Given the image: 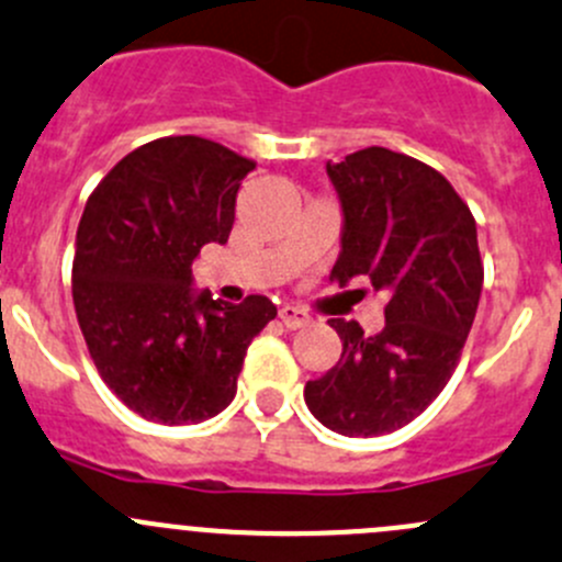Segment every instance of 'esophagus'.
Masks as SVG:
<instances>
[{
  "mask_svg": "<svg viewBox=\"0 0 562 562\" xmlns=\"http://www.w3.org/2000/svg\"><path fill=\"white\" fill-rule=\"evenodd\" d=\"M280 321L288 326V329H302V326H307L313 318H310V315L304 313L302 307H293V304H285V307L280 310Z\"/></svg>",
  "mask_w": 562,
  "mask_h": 562,
  "instance_id": "obj_1",
  "label": "esophagus"
}]
</instances>
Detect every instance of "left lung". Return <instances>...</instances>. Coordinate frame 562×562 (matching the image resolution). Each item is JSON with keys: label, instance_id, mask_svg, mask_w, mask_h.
<instances>
[{"label": "left lung", "instance_id": "left-lung-1", "mask_svg": "<svg viewBox=\"0 0 562 562\" xmlns=\"http://www.w3.org/2000/svg\"><path fill=\"white\" fill-rule=\"evenodd\" d=\"M326 172L346 220L329 280L368 277L390 302L373 337L329 321L340 362L307 381L304 401L342 437H381L426 412L459 364L483 288L475 216L442 172L395 150H357Z\"/></svg>", "mask_w": 562, "mask_h": 562}]
</instances>
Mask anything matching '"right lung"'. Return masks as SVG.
<instances>
[{
  "label": "right lung",
  "mask_w": 562,
  "mask_h": 562,
  "mask_svg": "<svg viewBox=\"0 0 562 562\" xmlns=\"http://www.w3.org/2000/svg\"><path fill=\"white\" fill-rule=\"evenodd\" d=\"M252 159L203 136L131 150L87 198L74 255V307L109 390L139 417L183 426L236 397L249 342L277 315L266 296L194 293L192 263L225 244Z\"/></svg>",
  "instance_id": "obj_1"
}]
</instances>
